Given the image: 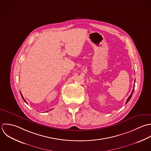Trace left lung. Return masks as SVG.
Listing matches in <instances>:
<instances>
[{"label":"left lung","instance_id":"left-lung-1","mask_svg":"<svg viewBox=\"0 0 151 151\" xmlns=\"http://www.w3.org/2000/svg\"><path fill=\"white\" fill-rule=\"evenodd\" d=\"M134 87H135V86H134V89H133V90H132V93H131V95L129 96V98H128V99L127 100V102H126V104H127L128 102H129V101L130 100V99L131 98V97H132V95H133V93H134Z\"/></svg>","mask_w":151,"mask_h":151}]
</instances>
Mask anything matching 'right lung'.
Returning a JSON list of instances; mask_svg holds the SVG:
<instances>
[{
	"instance_id": "obj_1",
	"label": "right lung",
	"mask_w": 151,
	"mask_h": 151,
	"mask_svg": "<svg viewBox=\"0 0 151 151\" xmlns=\"http://www.w3.org/2000/svg\"><path fill=\"white\" fill-rule=\"evenodd\" d=\"M20 95H21V96H22V99H23V101H24V102H26V104H27V102H26V101H25V99H24V98H23V96H22V93H21V92H20ZM50 110H51V109H50ZM46 112H47V111H46Z\"/></svg>"
}]
</instances>
